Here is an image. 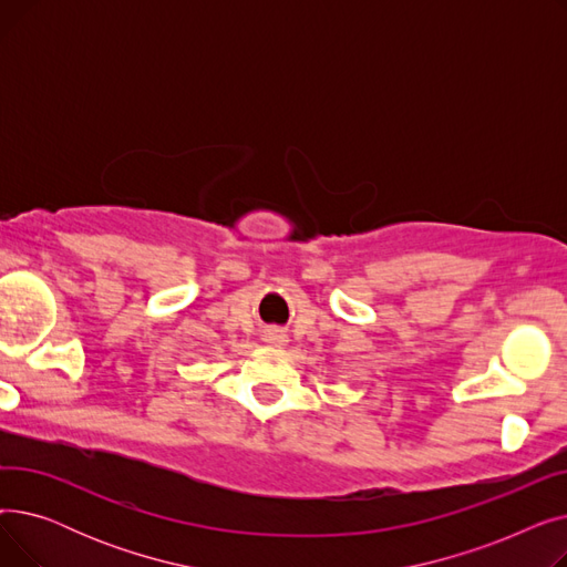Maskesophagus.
<instances>
[{"label": "esophagus", "mask_w": 567, "mask_h": 567, "mask_svg": "<svg viewBox=\"0 0 567 567\" xmlns=\"http://www.w3.org/2000/svg\"><path fill=\"white\" fill-rule=\"evenodd\" d=\"M266 340L271 342V344H282V342H285V336H282V333H278V331H274V333H268V336H266Z\"/></svg>", "instance_id": "esophagus-1"}]
</instances>
